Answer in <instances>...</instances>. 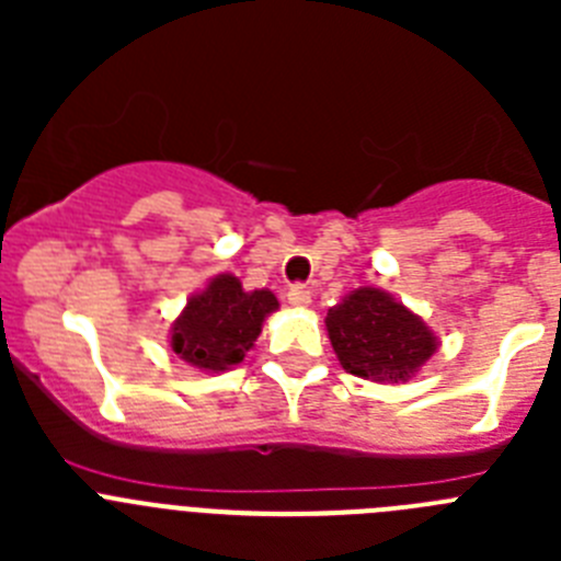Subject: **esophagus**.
<instances>
[{
	"label": "esophagus",
	"instance_id": "obj_1",
	"mask_svg": "<svg viewBox=\"0 0 561 561\" xmlns=\"http://www.w3.org/2000/svg\"><path fill=\"white\" fill-rule=\"evenodd\" d=\"M286 297H289L291 306H297V309H306V306L311 304V289L306 284H295Z\"/></svg>",
	"mask_w": 561,
	"mask_h": 561
}]
</instances>
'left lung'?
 Wrapping results in <instances>:
<instances>
[{"mask_svg":"<svg viewBox=\"0 0 561 561\" xmlns=\"http://www.w3.org/2000/svg\"><path fill=\"white\" fill-rule=\"evenodd\" d=\"M329 340L348 374L404 381L435 354V336L421 317L379 289H356L325 317Z\"/></svg>","mask_w":561,"mask_h":561,"instance_id":"8db88e82","label":"left lung"}]
</instances>
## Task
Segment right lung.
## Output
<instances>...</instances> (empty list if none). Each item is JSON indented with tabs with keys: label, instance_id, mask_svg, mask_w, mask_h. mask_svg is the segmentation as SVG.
<instances>
[{
	"label": "right lung",
	"instance_id": "obj_1",
	"mask_svg": "<svg viewBox=\"0 0 561 561\" xmlns=\"http://www.w3.org/2000/svg\"><path fill=\"white\" fill-rule=\"evenodd\" d=\"M275 309L277 300L272 291H244L241 280L232 275L213 277L202 295L187 300L182 317L173 323L171 345L196 368L219 374L244 359Z\"/></svg>",
	"mask_w": 561,
	"mask_h": 561
}]
</instances>
